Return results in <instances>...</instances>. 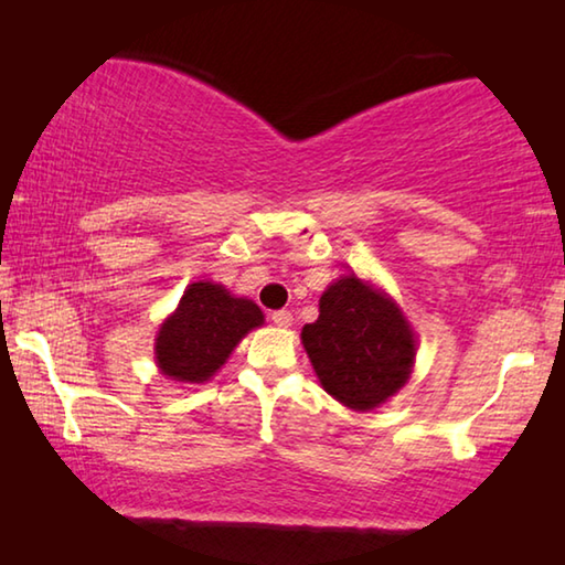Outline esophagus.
I'll return each instance as SVG.
<instances>
[{"instance_id":"obj_1","label":"esophagus","mask_w":565,"mask_h":565,"mask_svg":"<svg viewBox=\"0 0 565 565\" xmlns=\"http://www.w3.org/2000/svg\"><path fill=\"white\" fill-rule=\"evenodd\" d=\"M271 321L276 323V327L289 329L291 323H294V313H291V311H286V309H281V311H274V313H271Z\"/></svg>"}]
</instances>
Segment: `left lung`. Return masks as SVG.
<instances>
[{
    "instance_id": "obj_1",
    "label": "left lung",
    "mask_w": 565,
    "mask_h": 565,
    "mask_svg": "<svg viewBox=\"0 0 565 565\" xmlns=\"http://www.w3.org/2000/svg\"><path fill=\"white\" fill-rule=\"evenodd\" d=\"M321 386L343 406L371 411L406 384L416 337L394 299L347 274L319 299V319L301 329Z\"/></svg>"
}]
</instances>
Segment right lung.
Instances as JSON below:
<instances>
[{
	"label": "right lung",
	"instance_id": "1",
	"mask_svg": "<svg viewBox=\"0 0 565 565\" xmlns=\"http://www.w3.org/2000/svg\"><path fill=\"white\" fill-rule=\"evenodd\" d=\"M259 306L222 284H189L177 311L161 323L154 341L157 366L184 384H204L224 366L248 331L262 327Z\"/></svg>",
	"mask_w": 565,
	"mask_h": 565
}]
</instances>
